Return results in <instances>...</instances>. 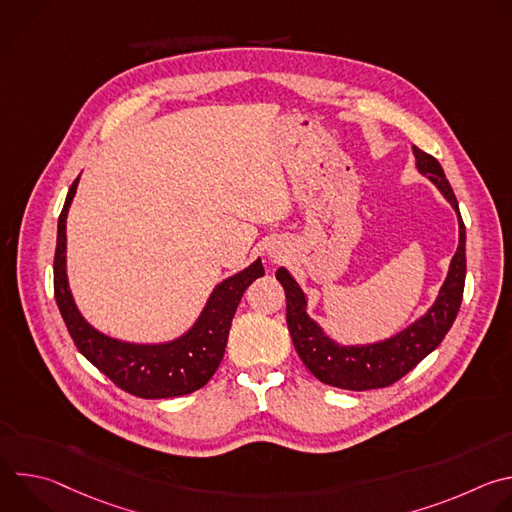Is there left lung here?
<instances>
[{
    "instance_id": "8db88e82",
    "label": "left lung",
    "mask_w": 512,
    "mask_h": 512,
    "mask_svg": "<svg viewBox=\"0 0 512 512\" xmlns=\"http://www.w3.org/2000/svg\"><path fill=\"white\" fill-rule=\"evenodd\" d=\"M413 154L417 170L440 188V192L458 212L460 223L458 251L450 263L440 296H437L435 304L425 316L389 340L362 346H340L330 340L306 314L308 302L296 279L283 267H279L275 273L277 281L285 289V318L291 340H294V346L308 371L326 385L348 391H369L397 383L401 377L413 371L431 350L440 346L458 316L466 281V227L462 223L456 194L440 162L421 152L417 145H413Z\"/></svg>"
}]
</instances>
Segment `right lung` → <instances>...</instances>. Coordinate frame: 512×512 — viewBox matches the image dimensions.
I'll use <instances>...</instances> for the list:
<instances>
[{"instance_id":"obj_1","label":"right lung","mask_w":512,"mask_h":512,"mask_svg":"<svg viewBox=\"0 0 512 512\" xmlns=\"http://www.w3.org/2000/svg\"><path fill=\"white\" fill-rule=\"evenodd\" d=\"M72 182L58 216L54 253V298L79 352L119 389L141 399H168L204 387L221 364L233 316L245 289L265 275L261 259L216 285L196 324L166 344H129L95 330L77 310L66 279V214L77 192Z\"/></svg>"}]
</instances>
